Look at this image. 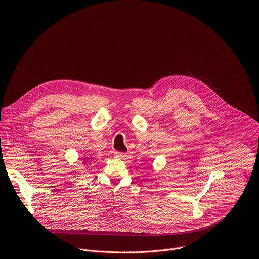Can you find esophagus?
I'll return each mask as SVG.
<instances>
[{"instance_id":"1","label":"esophagus","mask_w":259,"mask_h":259,"mask_svg":"<svg viewBox=\"0 0 259 259\" xmlns=\"http://www.w3.org/2000/svg\"><path fill=\"white\" fill-rule=\"evenodd\" d=\"M114 156H115L116 158H125L127 155H126V153H122V152H115V153H114Z\"/></svg>"}]
</instances>
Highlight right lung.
<instances>
[{
	"label": "right lung",
	"mask_w": 259,
	"mask_h": 259,
	"mask_svg": "<svg viewBox=\"0 0 259 259\" xmlns=\"http://www.w3.org/2000/svg\"><path fill=\"white\" fill-rule=\"evenodd\" d=\"M85 159H87V158H85ZM87 160H88V159H87Z\"/></svg>",
	"instance_id": "right-lung-1"
}]
</instances>
